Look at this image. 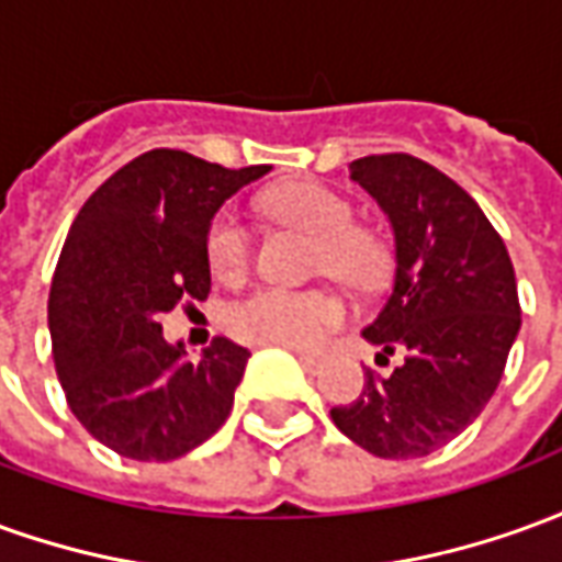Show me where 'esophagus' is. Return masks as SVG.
<instances>
[{
  "label": "esophagus",
  "mask_w": 562,
  "mask_h": 562,
  "mask_svg": "<svg viewBox=\"0 0 562 562\" xmlns=\"http://www.w3.org/2000/svg\"><path fill=\"white\" fill-rule=\"evenodd\" d=\"M301 364L307 368L310 374H319L322 368L328 364V352H297Z\"/></svg>",
  "instance_id": "obj_1"
}]
</instances>
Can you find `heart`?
I'll return each instance as SVG.
<instances>
[{"label": "heart", "instance_id": "b5f03b06", "mask_svg": "<svg viewBox=\"0 0 562 562\" xmlns=\"http://www.w3.org/2000/svg\"><path fill=\"white\" fill-rule=\"evenodd\" d=\"M265 213L307 234L316 243V270L349 289H371L386 268L383 243L368 227L352 225V206L319 182H285L261 198ZM206 261L222 282L246 277L252 261V237L237 215H215L206 231ZM340 304L322 289H258L227 313L231 331L265 347L313 349L340 322Z\"/></svg>", "mask_w": 562, "mask_h": 562}]
</instances>
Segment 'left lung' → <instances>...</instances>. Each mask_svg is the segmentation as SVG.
Segmentation results:
<instances>
[{"mask_svg":"<svg viewBox=\"0 0 562 562\" xmlns=\"http://www.w3.org/2000/svg\"><path fill=\"white\" fill-rule=\"evenodd\" d=\"M349 176L395 237L392 294L362 335L380 359H404L390 376L364 371L362 395L331 407V419L374 457H429L472 426L499 386L520 331L512 258L484 210L426 160L371 155L352 160Z\"/></svg>","mask_w":562,"mask_h":562,"instance_id":"1","label":"left lung"}]
</instances>
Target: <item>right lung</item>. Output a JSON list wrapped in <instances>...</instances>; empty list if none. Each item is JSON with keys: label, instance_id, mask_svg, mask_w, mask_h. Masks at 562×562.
Listing matches in <instances>:
<instances>
[{"label": "right lung", "instance_id": "add662e5", "mask_svg": "<svg viewBox=\"0 0 562 562\" xmlns=\"http://www.w3.org/2000/svg\"><path fill=\"white\" fill-rule=\"evenodd\" d=\"M270 167L227 170L176 148L145 151L88 198L48 297L54 368L69 411L121 457L170 462L222 429L249 349L215 337L198 362L160 313L210 294L206 231Z\"/></svg>", "mask_w": 562, "mask_h": 562}]
</instances>
